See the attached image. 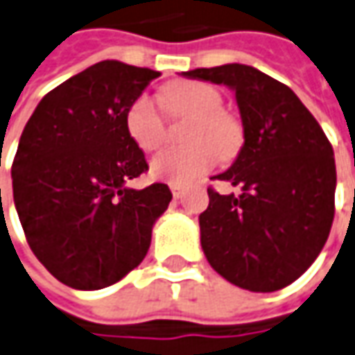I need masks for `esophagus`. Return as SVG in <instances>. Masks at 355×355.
<instances>
[{"mask_svg":"<svg viewBox=\"0 0 355 355\" xmlns=\"http://www.w3.org/2000/svg\"><path fill=\"white\" fill-rule=\"evenodd\" d=\"M170 189H172L173 199H180V197H183V193H185V187L183 185H175V183L170 185Z\"/></svg>","mask_w":355,"mask_h":355,"instance_id":"34e87169","label":"esophagus"}]
</instances>
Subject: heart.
I'll use <instances>...</instances> for the list:
<instances>
[{
  "instance_id": "b5f03b06",
  "label": "heart",
  "mask_w": 355,
  "mask_h": 355,
  "mask_svg": "<svg viewBox=\"0 0 355 355\" xmlns=\"http://www.w3.org/2000/svg\"><path fill=\"white\" fill-rule=\"evenodd\" d=\"M162 104L173 117H193L187 131L189 148H166L150 160L156 182L191 185L209 173L220 156H230L239 145L238 123L222 110V96L202 83L178 80L162 89ZM125 127L139 148L150 153L164 143L166 121L150 94H139L125 110Z\"/></svg>"
}]
</instances>
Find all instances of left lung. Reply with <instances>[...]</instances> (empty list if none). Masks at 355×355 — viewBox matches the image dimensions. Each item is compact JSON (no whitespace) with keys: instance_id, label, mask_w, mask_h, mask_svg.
<instances>
[{"instance_id":"1","label":"left lung","mask_w":355,"mask_h":355,"mask_svg":"<svg viewBox=\"0 0 355 355\" xmlns=\"http://www.w3.org/2000/svg\"><path fill=\"white\" fill-rule=\"evenodd\" d=\"M183 77L236 92L243 146L220 182L241 195L209 189L199 216L210 266L249 292L292 284L319 257L334 218L336 166L321 125L294 90L251 65L228 63Z\"/></svg>"}]
</instances>
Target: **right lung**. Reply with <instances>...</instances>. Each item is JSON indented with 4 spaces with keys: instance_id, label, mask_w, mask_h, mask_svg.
<instances>
[{
    "instance_id": "add662e5",
    "label": "right lung",
    "mask_w": 355,
    "mask_h": 355,
    "mask_svg": "<svg viewBox=\"0 0 355 355\" xmlns=\"http://www.w3.org/2000/svg\"><path fill=\"white\" fill-rule=\"evenodd\" d=\"M156 77L100 61L50 90L24 125L11 168L15 209L36 259L69 288L100 290L141 265L172 201L166 183L127 185L148 164L125 110Z\"/></svg>"
}]
</instances>
